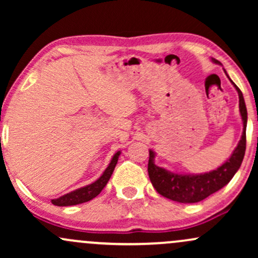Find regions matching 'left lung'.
Returning a JSON list of instances; mask_svg holds the SVG:
<instances>
[{"mask_svg":"<svg viewBox=\"0 0 258 258\" xmlns=\"http://www.w3.org/2000/svg\"><path fill=\"white\" fill-rule=\"evenodd\" d=\"M214 63L221 64L220 61L212 59ZM228 76V75H227ZM229 78V76H228ZM230 80V79H229ZM239 94V110H240L242 120V135L230 158L214 171L199 174H184L174 173L155 165V153L149 150V162H148V173L150 182L156 191L162 197L173 201L184 204L199 203L206 199L209 195L216 193L230 182L234 174L240 167L242 159L246 149V123H247V110L245 105L244 97L238 86L230 80Z\"/></svg>","mask_w":258,"mask_h":258,"instance_id":"8db88e82","label":"left lung"}]
</instances>
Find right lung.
Returning a JSON list of instances; mask_svg holds the SVG:
<instances>
[{
	"label": "right lung",
	"instance_id": "obj_1",
	"mask_svg": "<svg viewBox=\"0 0 258 258\" xmlns=\"http://www.w3.org/2000/svg\"><path fill=\"white\" fill-rule=\"evenodd\" d=\"M121 152H116L112 156L110 164L108 165V167L105 168V171L103 172L102 176L99 177L96 182L91 183V184L82 186V188L75 189V190L70 191V193L61 195V197L57 198V199H53L52 204L55 206H72V205H78V204L86 203V201H90L96 198L100 191L103 190V188L106 185L108 180L110 179L112 172H114V168L116 166L117 160H119Z\"/></svg>",
	"mask_w": 258,
	"mask_h": 258
}]
</instances>
